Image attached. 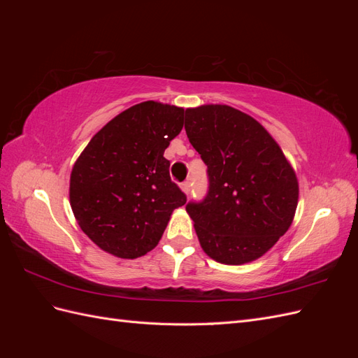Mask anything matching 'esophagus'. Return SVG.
I'll list each match as a JSON object with an SVG mask.
<instances>
[{
	"mask_svg": "<svg viewBox=\"0 0 358 358\" xmlns=\"http://www.w3.org/2000/svg\"><path fill=\"white\" fill-rule=\"evenodd\" d=\"M180 188H182V191L185 192V194H189V191H191V182L189 180H187V182H183L182 185H180Z\"/></svg>",
	"mask_w": 358,
	"mask_h": 358,
	"instance_id": "esophagus-1",
	"label": "esophagus"
}]
</instances>
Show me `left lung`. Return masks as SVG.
<instances>
[{"label":"left lung","mask_w":358,"mask_h":358,"mask_svg":"<svg viewBox=\"0 0 358 358\" xmlns=\"http://www.w3.org/2000/svg\"><path fill=\"white\" fill-rule=\"evenodd\" d=\"M185 131L208 166V194L187 204L203 251L222 264L254 262L294 218V170L264 127L230 106L187 109Z\"/></svg>","instance_id":"8db88e82"}]
</instances>
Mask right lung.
<instances>
[{
	"label": "right lung",
	"instance_id": "1",
	"mask_svg": "<svg viewBox=\"0 0 358 358\" xmlns=\"http://www.w3.org/2000/svg\"><path fill=\"white\" fill-rule=\"evenodd\" d=\"M183 109L136 104L96 133L76 161L70 204L82 231L119 258L154 249L187 196L170 178L164 150L183 127Z\"/></svg>",
	"mask_w": 358,
	"mask_h": 358
}]
</instances>
